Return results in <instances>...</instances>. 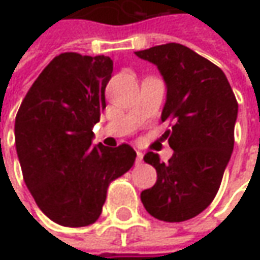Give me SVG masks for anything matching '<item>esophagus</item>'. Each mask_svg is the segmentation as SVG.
<instances>
[{
  "label": "esophagus",
  "instance_id": "1",
  "mask_svg": "<svg viewBox=\"0 0 260 260\" xmlns=\"http://www.w3.org/2000/svg\"><path fill=\"white\" fill-rule=\"evenodd\" d=\"M143 162V153L142 152H137L136 153V165H140Z\"/></svg>",
  "mask_w": 260,
  "mask_h": 260
}]
</instances>
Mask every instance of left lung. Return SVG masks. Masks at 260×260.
Wrapping results in <instances>:
<instances>
[{
	"label": "left lung",
	"instance_id": "1",
	"mask_svg": "<svg viewBox=\"0 0 260 260\" xmlns=\"http://www.w3.org/2000/svg\"><path fill=\"white\" fill-rule=\"evenodd\" d=\"M157 66L166 85L162 121L174 150L168 164L149 152L156 184L142 191L146 211L157 220L179 223L204 211L220 188L235 146L239 105L224 72L189 47L168 43L135 52Z\"/></svg>",
	"mask_w": 260,
	"mask_h": 260
}]
</instances>
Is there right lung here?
Wrapping results in <instances>:
<instances>
[{"instance_id": "add662e5", "label": "right lung", "mask_w": 260, "mask_h": 260, "mask_svg": "<svg viewBox=\"0 0 260 260\" xmlns=\"http://www.w3.org/2000/svg\"><path fill=\"white\" fill-rule=\"evenodd\" d=\"M111 74L108 56H56L15 117V149L24 182L39 208L57 224L95 223L110 182L135 164L132 146L92 145V127L105 108Z\"/></svg>"}]
</instances>
